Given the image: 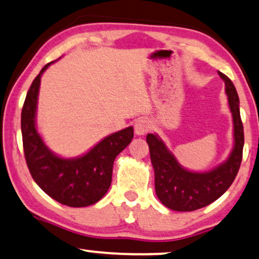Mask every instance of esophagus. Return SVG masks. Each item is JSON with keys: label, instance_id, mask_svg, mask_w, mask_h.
I'll return each mask as SVG.
<instances>
[{"label": "esophagus", "instance_id": "34e87169", "mask_svg": "<svg viewBox=\"0 0 259 259\" xmlns=\"http://www.w3.org/2000/svg\"><path fill=\"white\" fill-rule=\"evenodd\" d=\"M151 123H149L148 119H145V118H142V119H139L136 121L135 124V134L136 135L141 136V135H145L146 133H148L149 130H151Z\"/></svg>", "mask_w": 259, "mask_h": 259}]
</instances>
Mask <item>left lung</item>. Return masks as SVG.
<instances>
[{
    "instance_id": "left-lung-1",
    "label": "left lung",
    "mask_w": 259,
    "mask_h": 259,
    "mask_svg": "<svg viewBox=\"0 0 259 259\" xmlns=\"http://www.w3.org/2000/svg\"><path fill=\"white\" fill-rule=\"evenodd\" d=\"M219 74L226 84L234 123V148L223 164L206 172H193L181 166L157 135L148 134L146 138L154 169L155 193L159 200L171 210L186 212L207 206L226 193L238 175L244 148V126L240 117L239 96L232 80L222 72Z\"/></svg>"
}]
</instances>
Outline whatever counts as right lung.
Segmentation results:
<instances>
[{
	"label": "right lung",
	"instance_id": "add662e5",
	"mask_svg": "<svg viewBox=\"0 0 259 259\" xmlns=\"http://www.w3.org/2000/svg\"><path fill=\"white\" fill-rule=\"evenodd\" d=\"M52 62L33 79L21 111L25 159L32 179L49 197L71 207L89 206L110 188L114 159L132 142L134 129L129 126L112 134L74 159L60 158L49 151L37 133L35 119L40 76Z\"/></svg>",
	"mask_w": 259,
	"mask_h": 259
}]
</instances>
